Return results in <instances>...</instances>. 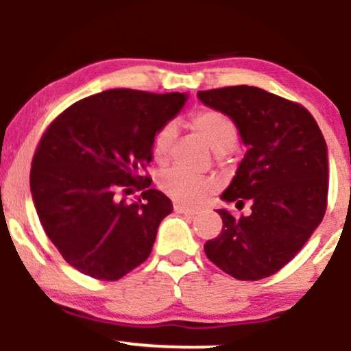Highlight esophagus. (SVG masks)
<instances>
[{"instance_id": "34e87169", "label": "esophagus", "mask_w": 351, "mask_h": 351, "mask_svg": "<svg viewBox=\"0 0 351 351\" xmlns=\"http://www.w3.org/2000/svg\"><path fill=\"white\" fill-rule=\"evenodd\" d=\"M173 209H175V213H180V215H189V216L198 215V209L188 208V206H184V204H180V203H176L175 206H173Z\"/></svg>"}]
</instances>
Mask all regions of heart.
<instances>
[{
  "label": "heart",
  "mask_w": 351,
  "mask_h": 351,
  "mask_svg": "<svg viewBox=\"0 0 351 351\" xmlns=\"http://www.w3.org/2000/svg\"><path fill=\"white\" fill-rule=\"evenodd\" d=\"M191 127L201 135L216 155L231 152L239 142L236 123L219 110L196 112L189 120ZM176 136V125L167 122L158 128L153 138V156L156 162H167L173 140ZM158 186L167 196L183 204H199L201 201L217 189V181L211 176L193 175L183 168H170L158 176Z\"/></svg>",
  "instance_id": "obj_1"
}]
</instances>
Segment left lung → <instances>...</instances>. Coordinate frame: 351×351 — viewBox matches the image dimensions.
Wrapping results in <instances>:
<instances>
[{
    "instance_id": "left-lung-1",
    "label": "left lung",
    "mask_w": 351,
    "mask_h": 351,
    "mask_svg": "<svg viewBox=\"0 0 351 351\" xmlns=\"http://www.w3.org/2000/svg\"><path fill=\"white\" fill-rule=\"evenodd\" d=\"M198 99L226 114L247 147L221 199L252 204L251 215L239 217L216 209L223 231L204 252L234 279H264L291 263L324 219L327 143L307 108L264 88H213Z\"/></svg>"
}]
</instances>
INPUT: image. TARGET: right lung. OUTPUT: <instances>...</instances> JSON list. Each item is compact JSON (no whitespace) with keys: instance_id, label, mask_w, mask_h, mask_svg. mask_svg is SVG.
Listing matches in <instances>:
<instances>
[{"instance_id":"obj_1","label":"right lung","mask_w":351,"mask_h":351,"mask_svg":"<svg viewBox=\"0 0 351 351\" xmlns=\"http://www.w3.org/2000/svg\"><path fill=\"white\" fill-rule=\"evenodd\" d=\"M186 95L112 88L60 114L44 132L31 165L39 221L67 264L100 280H117L150 256L170 198L142 176L158 128ZM143 189L128 204L118 195Z\"/></svg>"}]
</instances>
